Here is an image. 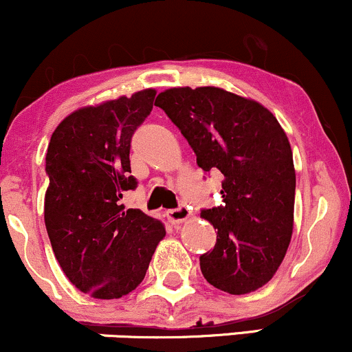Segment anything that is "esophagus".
Instances as JSON below:
<instances>
[{
	"label": "esophagus",
	"mask_w": 352,
	"mask_h": 352,
	"mask_svg": "<svg viewBox=\"0 0 352 352\" xmlns=\"http://www.w3.org/2000/svg\"><path fill=\"white\" fill-rule=\"evenodd\" d=\"M167 218H168V221H170L172 225H179V223H182V221L188 220L190 210H188V207H185V205H180L179 208L168 210Z\"/></svg>",
	"instance_id": "34e87169"
}]
</instances>
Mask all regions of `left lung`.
I'll return each mask as SVG.
<instances>
[{
    "mask_svg": "<svg viewBox=\"0 0 352 352\" xmlns=\"http://www.w3.org/2000/svg\"><path fill=\"white\" fill-rule=\"evenodd\" d=\"M205 172L223 173V205L201 210L217 232L200 256L205 280L230 294L261 288L293 233L296 173L285 131L268 109L220 87H172L155 100Z\"/></svg>",
    "mask_w": 352,
    "mask_h": 352,
    "instance_id": "8db88e82",
    "label": "left lung"
}]
</instances>
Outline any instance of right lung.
I'll return each instance as SVG.
<instances>
[{
    "label": "right lung",
    "instance_id": "right-lung-1",
    "mask_svg": "<svg viewBox=\"0 0 352 352\" xmlns=\"http://www.w3.org/2000/svg\"><path fill=\"white\" fill-rule=\"evenodd\" d=\"M155 89L78 109L52 132L44 223L64 274L82 293L116 300L135 289L165 236L162 221L120 201L134 190L131 140Z\"/></svg>",
    "mask_w": 352,
    "mask_h": 352
}]
</instances>
